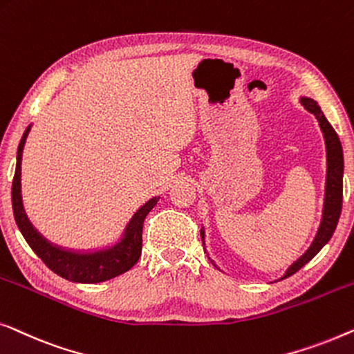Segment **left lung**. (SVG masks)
Instances as JSON below:
<instances>
[{"label":"left lung","mask_w":354,"mask_h":354,"mask_svg":"<svg viewBox=\"0 0 354 354\" xmlns=\"http://www.w3.org/2000/svg\"><path fill=\"white\" fill-rule=\"evenodd\" d=\"M301 106L306 109L308 112L313 113L316 117V120L319 122L321 131L324 134L326 141V152H327V175H326V194H324V208H322V218L321 225L317 227V232L315 239H313L311 245L308 247V250L303 253L300 258H297L290 266L287 268V271L283 272L281 279H286L288 276L295 274V272L306 265L308 261H311L315 258L322 247L330 241L333 231H335L338 218L342 213V198H343V149L338 139L335 129L332 128L330 123L327 122V118L322 113L321 107L317 106V102L311 97H301L300 99ZM203 245H205V231H201ZM213 265L215 261L212 260ZM216 266V265H215ZM279 279V281H281ZM276 282V281H274Z\"/></svg>","instance_id":"left-lung-1"}]
</instances>
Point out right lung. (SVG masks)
Listing matches in <instances>:
<instances>
[{"label":"right lung","instance_id":"1","mask_svg":"<svg viewBox=\"0 0 354 354\" xmlns=\"http://www.w3.org/2000/svg\"><path fill=\"white\" fill-rule=\"evenodd\" d=\"M28 125L26 133L19 142L16 173L12 179V210L14 220L19 231L22 232L30 248L41 258L49 270L56 272L67 281L80 283H97L109 281L131 270L136 265L142 250V225L147 213L156 207L160 197H152L131 216L123 231L120 241L111 247L99 248L94 252H77L68 248L54 245L44 239L30 223L26 210H24L22 194H21V163L22 152L26 146V139L30 131Z\"/></svg>","mask_w":354,"mask_h":354}]
</instances>
